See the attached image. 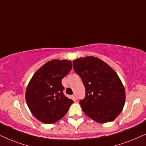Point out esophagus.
<instances>
[{
    "mask_svg": "<svg viewBox=\"0 0 146 146\" xmlns=\"http://www.w3.org/2000/svg\"><path fill=\"white\" fill-rule=\"evenodd\" d=\"M73 100H74L75 101H76L77 100V96H76V94H73Z\"/></svg>",
    "mask_w": 146,
    "mask_h": 146,
    "instance_id": "34e87169",
    "label": "esophagus"
}]
</instances>
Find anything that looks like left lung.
Masks as SVG:
<instances>
[{
    "label": "left lung",
    "instance_id": "left-lung-1",
    "mask_svg": "<svg viewBox=\"0 0 146 146\" xmlns=\"http://www.w3.org/2000/svg\"><path fill=\"white\" fill-rule=\"evenodd\" d=\"M73 67L85 87V98L79 102L83 112L99 123L113 121L125 102V89L117 73L92 56L73 60Z\"/></svg>",
    "mask_w": 146,
    "mask_h": 146
}]
</instances>
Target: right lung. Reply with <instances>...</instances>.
Segmentation results:
<instances>
[{"mask_svg":"<svg viewBox=\"0 0 146 146\" xmlns=\"http://www.w3.org/2000/svg\"><path fill=\"white\" fill-rule=\"evenodd\" d=\"M72 69L69 60L53 59L32 77L26 89L27 104L32 114L44 123L63 118L73 101L64 96L61 80Z\"/></svg>","mask_w":146,"mask_h":146,"instance_id":"1","label":"right lung"}]
</instances>
